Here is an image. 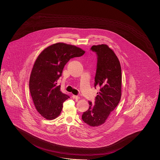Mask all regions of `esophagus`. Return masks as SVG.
Segmentation results:
<instances>
[{
	"mask_svg": "<svg viewBox=\"0 0 160 160\" xmlns=\"http://www.w3.org/2000/svg\"><path fill=\"white\" fill-rule=\"evenodd\" d=\"M72 97L74 99H79L80 98V97H78V96H76V95H73Z\"/></svg>",
	"mask_w": 160,
	"mask_h": 160,
	"instance_id": "obj_1",
	"label": "esophagus"
}]
</instances>
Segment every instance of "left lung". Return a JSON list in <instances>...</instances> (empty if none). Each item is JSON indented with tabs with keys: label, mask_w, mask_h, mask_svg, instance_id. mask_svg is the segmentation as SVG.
<instances>
[{
	"label": "left lung",
	"mask_w": 160,
	"mask_h": 160,
	"mask_svg": "<svg viewBox=\"0 0 160 160\" xmlns=\"http://www.w3.org/2000/svg\"><path fill=\"white\" fill-rule=\"evenodd\" d=\"M97 56L94 87H100L94 105L88 102L89 108L84 112L82 120L88 126L97 127L107 118L120 101L121 68L116 55L106 44L92 46L90 48Z\"/></svg>",
	"instance_id": "obj_1"
}]
</instances>
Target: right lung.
Returning <instances> with one entry per match:
<instances>
[{"mask_svg": "<svg viewBox=\"0 0 160 160\" xmlns=\"http://www.w3.org/2000/svg\"><path fill=\"white\" fill-rule=\"evenodd\" d=\"M84 53L75 46L58 43L45 48L38 57L30 74L29 89L35 108L46 119L58 117L63 102L70 98L57 86L64 66L71 58Z\"/></svg>", "mask_w": 160, "mask_h": 160, "instance_id": "1", "label": "right lung"}]
</instances>
